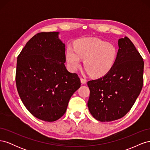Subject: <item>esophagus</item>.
Returning a JSON list of instances; mask_svg holds the SVG:
<instances>
[{
  "mask_svg": "<svg viewBox=\"0 0 150 150\" xmlns=\"http://www.w3.org/2000/svg\"><path fill=\"white\" fill-rule=\"evenodd\" d=\"M86 82H87V81H86L85 79L83 78H81V83L82 84H86Z\"/></svg>",
  "mask_w": 150,
  "mask_h": 150,
  "instance_id": "34e87169",
  "label": "esophagus"
}]
</instances>
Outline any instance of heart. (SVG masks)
<instances>
[{"label": "heart", "instance_id": "heart-1", "mask_svg": "<svg viewBox=\"0 0 150 150\" xmlns=\"http://www.w3.org/2000/svg\"><path fill=\"white\" fill-rule=\"evenodd\" d=\"M117 58L115 45L98 39H81L75 48L69 46L66 51L67 63L72 71L79 69L82 59L88 72L95 78L107 75L115 66Z\"/></svg>", "mask_w": 150, "mask_h": 150}]
</instances>
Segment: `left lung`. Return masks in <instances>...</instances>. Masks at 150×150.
Masks as SVG:
<instances>
[{
    "label": "left lung",
    "instance_id": "obj_1",
    "mask_svg": "<svg viewBox=\"0 0 150 150\" xmlns=\"http://www.w3.org/2000/svg\"><path fill=\"white\" fill-rule=\"evenodd\" d=\"M115 66L109 73L89 81L88 107L98 121L110 122L123 117L133 106L143 84L144 62L127 37L118 40Z\"/></svg>",
    "mask_w": 150,
    "mask_h": 150
}]
</instances>
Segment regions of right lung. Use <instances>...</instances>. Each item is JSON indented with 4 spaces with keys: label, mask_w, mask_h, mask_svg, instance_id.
Returning <instances> with one entry per match:
<instances>
[{
    "label": "right lung",
    "mask_w": 150,
    "mask_h": 150,
    "mask_svg": "<svg viewBox=\"0 0 150 150\" xmlns=\"http://www.w3.org/2000/svg\"><path fill=\"white\" fill-rule=\"evenodd\" d=\"M59 32L40 33L27 42L17 57L16 82L24 105L44 121L59 120L81 86L79 77L69 72L65 44Z\"/></svg>",
    "instance_id": "right-lung-1"
}]
</instances>
